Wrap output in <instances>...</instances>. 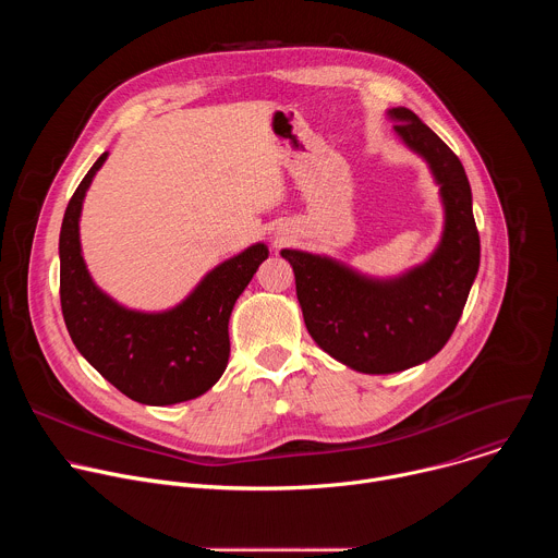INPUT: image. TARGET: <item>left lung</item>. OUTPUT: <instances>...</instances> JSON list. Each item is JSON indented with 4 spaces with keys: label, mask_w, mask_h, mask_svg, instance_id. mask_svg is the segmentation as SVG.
Instances as JSON below:
<instances>
[{
    "label": "left lung",
    "mask_w": 558,
    "mask_h": 558,
    "mask_svg": "<svg viewBox=\"0 0 558 558\" xmlns=\"http://www.w3.org/2000/svg\"><path fill=\"white\" fill-rule=\"evenodd\" d=\"M388 119L402 143L422 156L444 205L435 252L400 276H366L342 260L282 250L293 267L295 293L315 344L353 371L386 375L437 355L452 336L480 271V231L472 192L454 151L409 108Z\"/></svg>",
    "instance_id": "1"
}]
</instances>
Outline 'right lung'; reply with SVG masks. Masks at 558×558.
Masks as SVG:
<instances>
[{
	"instance_id": "1",
	"label": "right lung",
	"mask_w": 558,
	"mask_h": 558,
	"mask_svg": "<svg viewBox=\"0 0 558 558\" xmlns=\"http://www.w3.org/2000/svg\"><path fill=\"white\" fill-rule=\"evenodd\" d=\"M104 151L72 194L59 233V287L68 333L114 388L147 407L181 404L207 392L229 360V315L269 250L256 243L216 265L192 293L166 311L119 304L93 280L78 238L86 192Z\"/></svg>"
}]
</instances>
